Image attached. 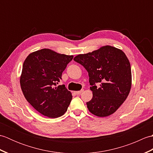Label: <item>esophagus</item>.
<instances>
[{"mask_svg": "<svg viewBox=\"0 0 153 153\" xmlns=\"http://www.w3.org/2000/svg\"><path fill=\"white\" fill-rule=\"evenodd\" d=\"M82 92H83V89H82L81 91H77L75 92V93H76V95H80V94L82 93Z\"/></svg>", "mask_w": 153, "mask_h": 153, "instance_id": "obj_1", "label": "esophagus"}]
</instances>
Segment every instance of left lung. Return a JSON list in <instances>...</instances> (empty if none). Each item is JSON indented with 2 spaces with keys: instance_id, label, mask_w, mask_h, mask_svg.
I'll use <instances>...</instances> for the list:
<instances>
[{
  "instance_id": "8db88e82",
  "label": "left lung",
  "mask_w": 153,
  "mask_h": 153,
  "mask_svg": "<svg viewBox=\"0 0 153 153\" xmlns=\"http://www.w3.org/2000/svg\"><path fill=\"white\" fill-rule=\"evenodd\" d=\"M74 60L88 72L93 91L92 99L87 102L89 112L99 117L114 113L127 99L131 87V66L125 53L107 45L77 55Z\"/></svg>"
}]
</instances>
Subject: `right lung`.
Segmentation results:
<instances>
[{
    "instance_id": "add662e5",
    "label": "right lung",
    "mask_w": 153,
    "mask_h": 153,
    "mask_svg": "<svg viewBox=\"0 0 153 153\" xmlns=\"http://www.w3.org/2000/svg\"><path fill=\"white\" fill-rule=\"evenodd\" d=\"M73 56L43 48L25 60L20 85L25 98L41 114L55 118L64 114L72 95L64 85L56 86Z\"/></svg>"
}]
</instances>
